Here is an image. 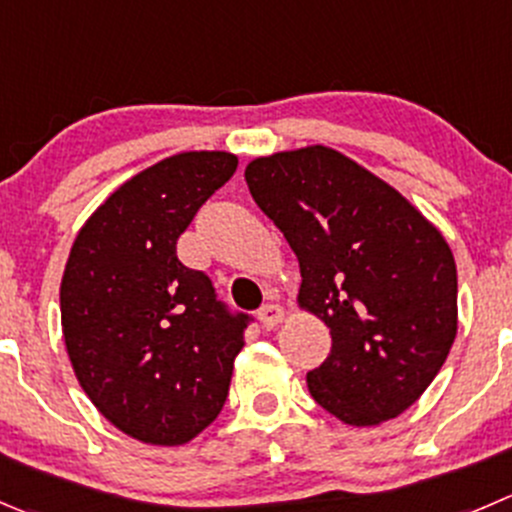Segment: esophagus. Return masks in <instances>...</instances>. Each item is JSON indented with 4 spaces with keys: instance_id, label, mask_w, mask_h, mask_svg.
<instances>
[{
    "instance_id": "obj_1",
    "label": "esophagus",
    "mask_w": 512,
    "mask_h": 512,
    "mask_svg": "<svg viewBox=\"0 0 512 512\" xmlns=\"http://www.w3.org/2000/svg\"><path fill=\"white\" fill-rule=\"evenodd\" d=\"M282 320H285V310H282L280 305H275V302H270V305H265L260 310V322L265 330H272V327L280 325Z\"/></svg>"
}]
</instances>
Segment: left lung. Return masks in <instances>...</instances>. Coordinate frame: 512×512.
Instances as JSON below:
<instances>
[{
	"label": "left lung",
	"mask_w": 512,
	"mask_h": 512,
	"mask_svg": "<svg viewBox=\"0 0 512 512\" xmlns=\"http://www.w3.org/2000/svg\"><path fill=\"white\" fill-rule=\"evenodd\" d=\"M252 200L300 262V305L332 335L307 372L315 403L347 425L398 418L428 390L458 332L453 252L395 187L330 147L257 157Z\"/></svg>",
	"instance_id": "1"
}]
</instances>
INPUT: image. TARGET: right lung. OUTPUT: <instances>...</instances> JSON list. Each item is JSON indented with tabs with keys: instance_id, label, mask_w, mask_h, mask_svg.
I'll use <instances>...</instances> for the list:
<instances>
[{
	"instance_id": "right-lung-1",
	"label": "right lung",
	"mask_w": 512,
	"mask_h": 512,
	"mask_svg": "<svg viewBox=\"0 0 512 512\" xmlns=\"http://www.w3.org/2000/svg\"><path fill=\"white\" fill-rule=\"evenodd\" d=\"M235 170L230 152L167 157L114 190L69 252L59 307L74 375L142 443H190L227 400L252 317L182 265L177 240Z\"/></svg>"
}]
</instances>
